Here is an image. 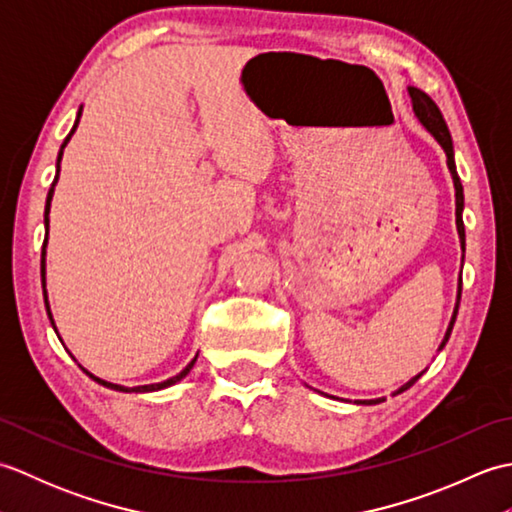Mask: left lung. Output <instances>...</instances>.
Instances as JSON below:
<instances>
[{
  "label": "left lung",
  "mask_w": 512,
  "mask_h": 512,
  "mask_svg": "<svg viewBox=\"0 0 512 512\" xmlns=\"http://www.w3.org/2000/svg\"><path fill=\"white\" fill-rule=\"evenodd\" d=\"M409 90V96H411V105H413V114L418 116V121L422 123V127L427 129V132L438 140L440 147L444 149V154H447V167L451 171V178H453V187H455V226H458V235H460V246L464 250L466 246V237H464V222H462V211H464V189H462V182H460V176H458V169H455V158H453V140H451V134H449V127L447 123H444L442 118V112L438 110V105L431 101L429 94H424L422 90L418 88H407ZM464 259V255H462ZM460 297H462V275H460V281H458V301H455V308H453V317L449 321V328H447V334H444V339L438 347V352L442 350L444 345H447L449 336H451V330H453V323H455V317H458V308H460ZM422 376V372L418 376H413L411 380H407L405 385L398 387L394 391V396L402 394V391H407L416 380ZM385 398H376V400H356V405H378V402H383Z\"/></svg>",
  "instance_id": "8db88e82"
}]
</instances>
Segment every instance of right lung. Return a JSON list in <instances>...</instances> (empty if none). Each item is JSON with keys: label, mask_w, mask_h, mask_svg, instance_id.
I'll return each mask as SVG.
<instances>
[{"label": "right lung", "mask_w": 512, "mask_h": 512, "mask_svg": "<svg viewBox=\"0 0 512 512\" xmlns=\"http://www.w3.org/2000/svg\"><path fill=\"white\" fill-rule=\"evenodd\" d=\"M81 112H83V107L79 110V114H76V121H74V127H72V132L65 136V140H63V145H61V149H59V156H57V176H54V182H52V187H50V191H48V198H46V213H43V224H46V231L50 228V202H52V193H54V184H57V180H59V162H61V158H63V149H65V145L70 143V138H72V134H74V129H76V125H79V118H81ZM46 244H48V233H46V239H43V250H41V286H43V301H46V310H48V317H50V323H52V328H54V332H57V325H54V319H52V312H50V303H48V292H46ZM57 336H59V332H57ZM195 361H198V354H195V358L193 361L182 369L180 374H176V376H171V378H167V380H162V383H154V385H138V387H123V385H116V383H107V380H103V378H99V376H94V374H90L88 369L85 367H81L85 374H88L92 380H96V383L99 385H103V387H110V389H116V391H127V394H132V391H136V394H147V391H158V389H165V387H171V385H176V383H180V380L187 376L189 372H191V367L195 365Z\"/></svg>", "instance_id": "right-lung-1"}]
</instances>
